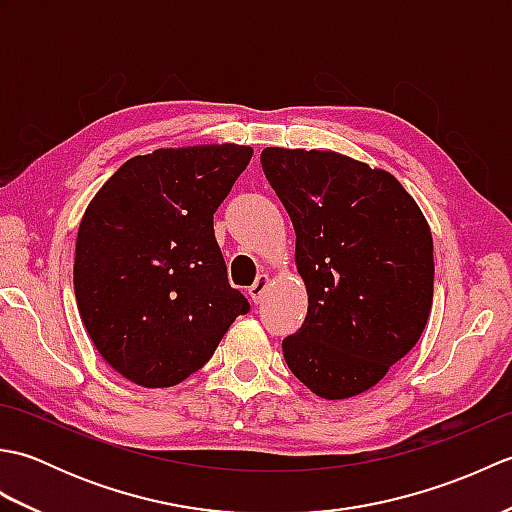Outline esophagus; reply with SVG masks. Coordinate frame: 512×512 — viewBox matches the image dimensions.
I'll return each mask as SVG.
<instances>
[{
    "label": "esophagus",
    "mask_w": 512,
    "mask_h": 512,
    "mask_svg": "<svg viewBox=\"0 0 512 512\" xmlns=\"http://www.w3.org/2000/svg\"><path fill=\"white\" fill-rule=\"evenodd\" d=\"M268 281H270V277L264 273V275H259L257 279H255V284L248 288V295H250V299H253V303H259L262 301V297H264V292H266V288H268Z\"/></svg>",
    "instance_id": "obj_1"
}]
</instances>
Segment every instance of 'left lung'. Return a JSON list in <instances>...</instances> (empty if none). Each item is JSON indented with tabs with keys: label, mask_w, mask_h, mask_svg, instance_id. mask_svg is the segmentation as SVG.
Wrapping results in <instances>:
<instances>
[{
	"label": "left lung",
	"mask_w": 512,
	"mask_h": 512,
	"mask_svg": "<svg viewBox=\"0 0 512 512\" xmlns=\"http://www.w3.org/2000/svg\"><path fill=\"white\" fill-rule=\"evenodd\" d=\"M262 167L308 290L306 321L281 343L290 372L325 400L363 394L427 325L431 228L391 173L336 151L266 147Z\"/></svg>",
	"instance_id": "obj_1"
}]
</instances>
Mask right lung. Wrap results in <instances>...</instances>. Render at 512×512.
I'll return each mask as SVG.
<instances>
[{"mask_svg": "<svg viewBox=\"0 0 512 512\" xmlns=\"http://www.w3.org/2000/svg\"><path fill=\"white\" fill-rule=\"evenodd\" d=\"M253 149L195 145L127 160L85 209L74 295L94 347L140 387H173L250 310L231 288L213 213Z\"/></svg>", "mask_w": 512, "mask_h": 512, "instance_id": "1", "label": "right lung"}]
</instances>
